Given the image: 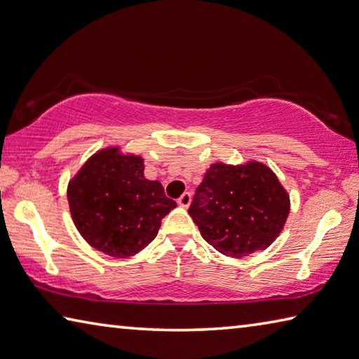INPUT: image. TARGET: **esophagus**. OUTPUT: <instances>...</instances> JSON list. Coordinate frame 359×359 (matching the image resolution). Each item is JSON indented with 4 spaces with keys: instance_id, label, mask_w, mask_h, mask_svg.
I'll return each instance as SVG.
<instances>
[{
    "instance_id": "esophagus-1",
    "label": "esophagus",
    "mask_w": 359,
    "mask_h": 359,
    "mask_svg": "<svg viewBox=\"0 0 359 359\" xmlns=\"http://www.w3.org/2000/svg\"><path fill=\"white\" fill-rule=\"evenodd\" d=\"M191 200H192L191 192H184V194H182L181 197L178 198V205L182 206V208H187L189 205H191Z\"/></svg>"
}]
</instances>
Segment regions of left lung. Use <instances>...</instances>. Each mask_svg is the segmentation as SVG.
Here are the masks:
<instances>
[{"instance_id": "left-lung-1", "label": "left lung", "mask_w": 359, "mask_h": 359, "mask_svg": "<svg viewBox=\"0 0 359 359\" xmlns=\"http://www.w3.org/2000/svg\"><path fill=\"white\" fill-rule=\"evenodd\" d=\"M289 209V195L267 165L217 162L195 191L189 214L209 245L242 258L278 238Z\"/></svg>"}]
</instances>
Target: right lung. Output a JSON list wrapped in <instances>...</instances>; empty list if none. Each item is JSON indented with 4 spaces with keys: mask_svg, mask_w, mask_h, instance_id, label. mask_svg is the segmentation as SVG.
I'll return each mask as SVG.
<instances>
[{
    "mask_svg": "<svg viewBox=\"0 0 359 359\" xmlns=\"http://www.w3.org/2000/svg\"><path fill=\"white\" fill-rule=\"evenodd\" d=\"M72 219L86 242L114 258L150 243L161 220L177 208L159 181L144 177V159L104 148L86 162L67 191Z\"/></svg>",
    "mask_w": 359,
    "mask_h": 359,
    "instance_id": "add662e5",
    "label": "right lung"
}]
</instances>
